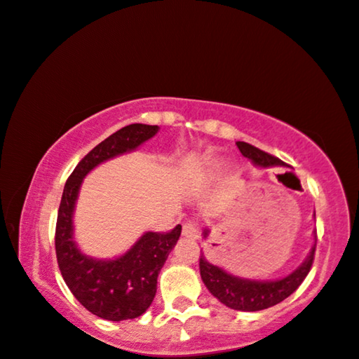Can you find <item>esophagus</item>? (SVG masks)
Instances as JSON below:
<instances>
[{
  "instance_id": "esophagus-1",
  "label": "esophagus",
  "mask_w": 359,
  "mask_h": 359,
  "mask_svg": "<svg viewBox=\"0 0 359 359\" xmlns=\"http://www.w3.org/2000/svg\"><path fill=\"white\" fill-rule=\"evenodd\" d=\"M182 236L187 237V239H197V237H198V231H197L196 224L185 222L184 227H182Z\"/></svg>"
}]
</instances>
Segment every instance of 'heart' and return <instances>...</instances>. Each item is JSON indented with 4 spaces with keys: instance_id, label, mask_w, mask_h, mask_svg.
Instances as JSON below:
<instances>
[{
    "instance_id": "heart-1",
    "label": "heart",
    "mask_w": 359,
    "mask_h": 359,
    "mask_svg": "<svg viewBox=\"0 0 359 359\" xmlns=\"http://www.w3.org/2000/svg\"><path fill=\"white\" fill-rule=\"evenodd\" d=\"M217 168H226V165H224V163L221 162V163H219V165H217Z\"/></svg>"
}]
</instances>
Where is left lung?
<instances>
[{"label": "left lung", "instance_id": "left-lung-1", "mask_svg": "<svg viewBox=\"0 0 359 359\" xmlns=\"http://www.w3.org/2000/svg\"><path fill=\"white\" fill-rule=\"evenodd\" d=\"M237 147H239L241 154L245 158H249L256 167H286V163L279 161L278 157L262 152L257 147L245 144V142H237ZM207 236H209V229H204V237ZM314 250H316V244L311 248L308 257L291 274L279 279L261 280L241 278V276L231 274L229 271L222 269L221 266L209 262L204 254H201L198 267H201V278L204 280L205 287L210 291V294L217 297L227 308L249 311L250 313V311L271 308V306H276L286 299L287 296H291L308 276L311 266H313Z\"/></svg>", "mask_w": 359, "mask_h": 359}]
</instances>
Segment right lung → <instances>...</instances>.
Instances as JSON below:
<instances>
[{
    "mask_svg": "<svg viewBox=\"0 0 359 359\" xmlns=\"http://www.w3.org/2000/svg\"><path fill=\"white\" fill-rule=\"evenodd\" d=\"M157 125L132 123L111 133L81 158L65 184L55 249L58 267L73 296L90 313L109 321H125L142 316L157 292V278L168 254L179 241L182 226L170 232H145L127 252L114 259H97L81 252L73 237V212L81 182L100 163L132 152L152 138Z\"/></svg>",
    "mask_w": 359,
    "mask_h": 359,
    "instance_id": "obj_1",
    "label": "right lung"
}]
</instances>
